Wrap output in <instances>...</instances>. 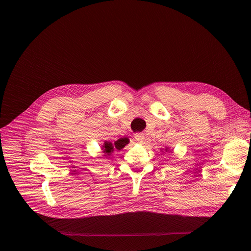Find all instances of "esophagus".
Listing matches in <instances>:
<instances>
[{"label":"esophagus","instance_id":"34e87169","mask_svg":"<svg viewBox=\"0 0 251 251\" xmlns=\"http://www.w3.org/2000/svg\"><path fill=\"white\" fill-rule=\"evenodd\" d=\"M134 137H135L136 141H137L138 143H140V144H142V143L144 142V139H145V135L143 134V133H136Z\"/></svg>","mask_w":251,"mask_h":251}]
</instances>
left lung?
I'll list each match as a JSON object with an SVG mask.
<instances>
[{
  "label": "left lung",
  "instance_id": "8db88e82",
  "mask_svg": "<svg viewBox=\"0 0 251 251\" xmlns=\"http://www.w3.org/2000/svg\"><path fill=\"white\" fill-rule=\"evenodd\" d=\"M165 151H166V152H171V153H173V151H170V148H169V147H166Z\"/></svg>",
  "mask_w": 251,
  "mask_h": 251
}]
</instances>
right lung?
Wrapping results in <instances>:
<instances>
[{
    "mask_svg": "<svg viewBox=\"0 0 251 251\" xmlns=\"http://www.w3.org/2000/svg\"><path fill=\"white\" fill-rule=\"evenodd\" d=\"M129 143L127 138H121L118 139L117 141H115L114 143L112 142H108V141H105L103 143V145L101 146V150L102 153L104 154L103 156L105 157H108L110 156L114 151H120L122 150L127 144Z\"/></svg>",
    "mask_w": 251,
    "mask_h": 251,
    "instance_id": "right-lung-1",
    "label": "right lung"
}]
</instances>
